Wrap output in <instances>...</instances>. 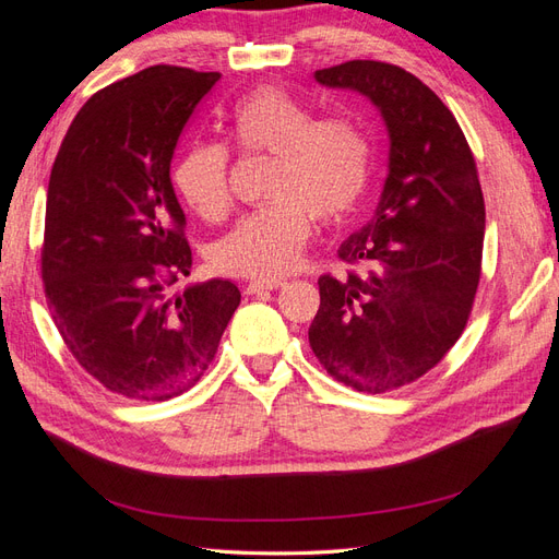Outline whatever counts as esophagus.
Wrapping results in <instances>:
<instances>
[{"label": "esophagus", "instance_id": "esophagus-1", "mask_svg": "<svg viewBox=\"0 0 559 559\" xmlns=\"http://www.w3.org/2000/svg\"><path fill=\"white\" fill-rule=\"evenodd\" d=\"M284 282L282 280H253L245 286L247 294H263V292H275V289H282Z\"/></svg>", "mask_w": 559, "mask_h": 559}]
</instances>
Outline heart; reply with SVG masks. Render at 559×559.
Listing matches in <instances>:
<instances>
[{"instance_id": "b5f03b06", "label": "heart", "mask_w": 559, "mask_h": 559, "mask_svg": "<svg viewBox=\"0 0 559 559\" xmlns=\"http://www.w3.org/2000/svg\"><path fill=\"white\" fill-rule=\"evenodd\" d=\"M222 128L245 156H270L267 205L242 216L210 249L222 275L275 280L296 267L312 218L337 224L359 207L373 165L366 126L352 116L317 118L312 107L280 86L242 95L222 116ZM179 198L205 222L230 210V154L214 142L183 151L175 165Z\"/></svg>"}]
</instances>
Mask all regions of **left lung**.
I'll list each match as a JSON object with an SVG mask.
<instances>
[{"label":"left lung","instance_id":"1","mask_svg":"<svg viewBox=\"0 0 559 559\" xmlns=\"http://www.w3.org/2000/svg\"><path fill=\"white\" fill-rule=\"evenodd\" d=\"M314 79L373 103L389 130V175L376 216L337 249L364 273L319 277L308 331L326 373L357 392L411 384L460 341L480 282L485 200L452 111L415 74L349 60Z\"/></svg>","mask_w":559,"mask_h":559}]
</instances>
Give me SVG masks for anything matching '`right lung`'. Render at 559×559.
Masks as SVG:
<instances>
[{"label":"right lung","instance_id":"1","mask_svg":"<svg viewBox=\"0 0 559 559\" xmlns=\"http://www.w3.org/2000/svg\"><path fill=\"white\" fill-rule=\"evenodd\" d=\"M218 72L156 64L95 93L50 170L41 280L50 317L88 376L134 401H167L212 364L240 306L228 280L191 275L170 163Z\"/></svg>","mask_w":559,"mask_h":559}]
</instances>
